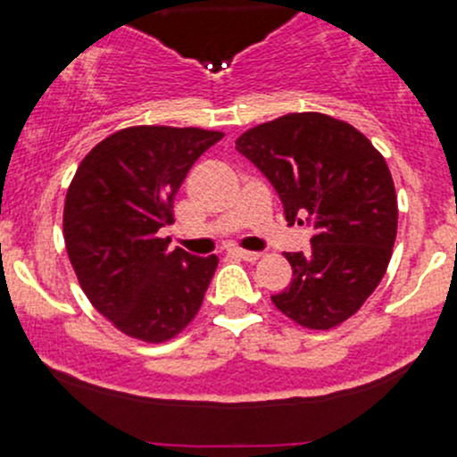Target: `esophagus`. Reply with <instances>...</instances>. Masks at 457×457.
I'll list each match as a JSON object with an SVG mask.
<instances>
[{
  "instance_id": "1",
  "label": "esophagus",
  "mask_w": 457,
  "mask_h": 457,
  "mask_svg": "<svg viewBox=\"0 0 457 457\" xmlns=\"http://www.w3.org/2000/svg\"><path fill=\"white\" fill-rule=\"evenodd\" d=\"M229 254L243 258V261H250V262H254V261H258V258H261L258 252H247V250H229Z\"/></svg>"
}]
</instances>
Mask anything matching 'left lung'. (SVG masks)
<instances>
[{"label": "left lung", "mask_w": 457, "mask_h": 457, "mask_svg": "<svg viewBox=\"0 0 457 457\" xmlns=\"http://www.w3.org/2000/svg\"><path fill=\"white\" fill-rule=\"evenodd\" d=\"M237 150L274 186L289 223L314 228L312 250L287 252V289L276 310L307 329L352 318L385 276L398 232L386 161L362 132L320 112H292L250 128Z\"/></svg>", "instance_id": "left-lung-1"}]
</instances>
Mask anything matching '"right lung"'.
Returning a JSON list of instances; mask_svg holds the SVG:
<instances>
[{"instance_id":"right-lung-1","label":"right lung","mask_w":457,"mask_h":457,"mask_svg":"<svg viewBox=\"0 0 457 457\" xmlns=\"http://www.w3.org/2000/svg\"><path fill=\"white\" fill-rule=\"evenodd\" d=\"M223 132L132 126L84 156L63 203V241L81 289L101 316L143 343H165L199 314L216 254L170 250L159 229L195 161Z\"/></svg>"}]
</instances>
